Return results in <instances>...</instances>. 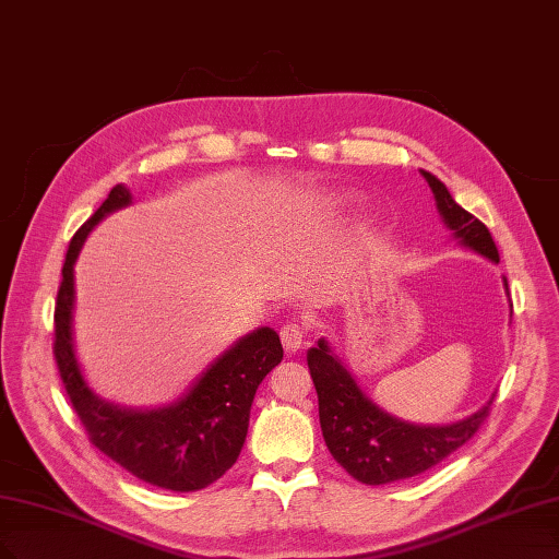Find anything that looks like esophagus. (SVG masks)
I'll return each mask as SVG.
<instances>
[{"instance_id":"1","label":"esophagus","mask_w":559,"mask_h":559,"mask_svg":"<svg viewBox=\"0 0 559 559\" xmlns=\"http://www.w3.org/2000/svg\"><path fill=\"white\" fill-rule=\"evenodd\" d=\"M280 337H282L284 349H286L288 354H296V352L300 349V346L305 344V337H307L305 325L298 323V321H286V323L282 325Z\"/></svg>"}]
</instances>
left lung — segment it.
Listing matches in <instances>:
<instances>
[{
	"instance_id": "8db88e82",
	"label": "left lung",
	"mask_w": 559,
	"mask_h": 559,
	"mask_svg": "<svg viewBox=\"0 0 559 559\" xmlns=\"http://www.w3.org/2000/svg\"><path fill=\"white\" fill-rule=\"evenodd\" d=\"M428 180L441 219L453 236L476 254L499 263L497 245L484 222L460 207L447 185L432 173L420 170ZM504 288L509 284L504 280ZM307 365L319 395V423L325 447L337 463L365 486H381L409 478L439 465L476 435L490 414L495 395L476 414L451 426H414L404 423L365 395L352 372L331 352L323 337L307 352Z\"/></svg>"
}]
</instances>
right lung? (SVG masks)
<instances>
[{
  "mask_svg": "<svg viewBox=\"0 0 559 559\" xmlns=\"http://www.w3.org/2000/svg\"><path fill=\"white\" fill-rule=\"evenodd\" d=\"M129 203V189L112 187L108 199L69 242L55 302V360L73 409L96 449L150 486L176 492L201 490L215 484L238 460L257 389L282 360V342L267 325L245 335L210 365L185 397L162 409H120L94 395L73 349V263L90 230Z\"/></svg>",
  "mask_w": 559,
  "mask_h": 559,
  "instance_id": "add662e5",
  "label": "right lung"
}]
</instances>
